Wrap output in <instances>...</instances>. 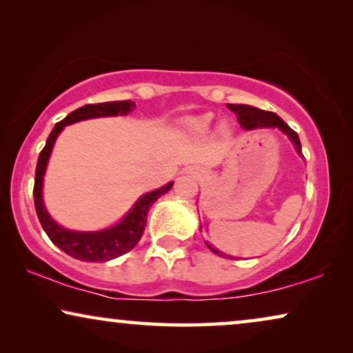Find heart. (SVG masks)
<instances>
[{
  "label": "heart",
  "instance_id": "obj_1",
  "mask_svg": "<svg viewBox=\"0 0 353 353\" xmlns=\"http://www.w3.org/2000/svg\"><path fill=\"white\" fill-rule=\"evenodd\" d=\"M194 125H196V128H199V130H204V128H207V125H209V119L204 117V119L197 120V122H196Z\"/></svg>",
  "mask_w": 353,
  "mask_h": 353
}]
</instances>
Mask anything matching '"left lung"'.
<instances>
[{"instance_id": "1", "label": "left lung", "mask_w": 353, "mask_h": 353, "mask_svg": "<svg viewBox=\"0 0 353 353\" xmlns=\"http://www.w3.org/2000/svg\"><path fill=\"white\" fill-rule=\"evenodd\" d=\"M231 112H234L238 115V122L241 123V127H244L245 130H254V128H274L278 127L281 132H284L291 138V141L296 146L297 152L302 156V146H301V139H299V134L294 132V130L289 127V125L284 122L281 117H278L274 112H268V110H262L257 108H252V105H245V104H226ZM207 248H209L212 252L216 255H225L223 252H220L219 249H215L210 243H207Z\"/></svg>"}]
</instances>
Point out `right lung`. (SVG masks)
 <instances>
[{
    "instance_id": "1",
    "label": "right lung",
    "mask_w": 353,
    "mask_h": 353,
    "mask_svg": "<svg viewBox=\"0 0 353 353\" xmlns=\"http://www.w3.org/2000/svg\"><path fill=\"white\" fill-rule=\"evenodd\" d=\"M133 101H114V103H101V104H86L83 108L74 110L57 122L46 139L45 148L41 149L40 157L37 162L35 170V185H33V199H35V210L38 220L48 234V238L52 241L61 250L69 254L70 257L81 262H108L110 259L120 257V255L127 254L132 250L138 241L141 239L144 233V226H146V219L149 207L156 202L162 194H165L172 190L173 183L162 186L161 190L151 191L133 205V209L128 212L127 216L112 228L103 231H93V233H79V231H70L62 228L56 223L54 220L48 215V212L43 205L41 199V188H43V175H45L48 159H50L51 149L54 146L57 134L62 132L65 125L80 122L85 119L104 117V115H125L130 110H133Z\"/></svg>"
}]
</instances>
